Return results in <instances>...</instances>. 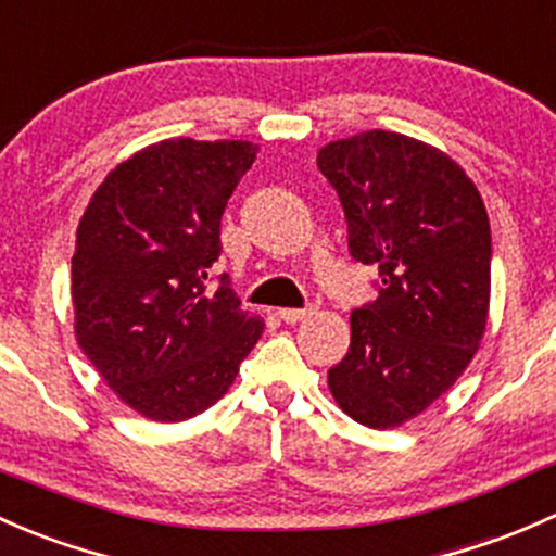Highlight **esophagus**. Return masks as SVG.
<instances>
[{
	"label": "esophagus",
	"instance_id": "34e87169",
	"mask_svg": "<svg viewBox=\"0 0 556 556\" xmlns=\"http://www.w3.org/2000/svg\"><path fill=\"white\" fill-rule=\"evenodd\" d=\"M314 314V306H306V308H279V319L288 325H298L303 323L306 317H312Z\"/></svg>",
	"mask_w": 556,
	"mask_h": 556
}]
</instances>
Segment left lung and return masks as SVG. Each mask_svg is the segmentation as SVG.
<instances>
[{"label":"left lung","mask_w":556,"mask_h":556,"mask_svg":"<svg viewBox=\"0 0 556 556\" xmlns=\"http://www.w3.org/2000/svg\"><path fill=\"white\" fill-rule=\"evenodd\" d=\"M349 224V253L376 263L378 298L352 312L349 354L327 386L349 418L394 429L464 376L490 312V220L445 151L367 130L319 149Z\"/></svg>","instance_id":"left-lung-1"}]
</instances>
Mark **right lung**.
Listing matches in <instances>:
<instances>
[{
	"instance_id": "1",
	"label": "right lung",
	"mask_w": 556,
	"mask_h": 556,
	"mask_svg": "<svg viewBox=\"0 0 556 556\" xmlns=\"http://www.w3.org/2000/svg\"><path fill=\"white\" fill-rule=\"evenodd\" d=\"M255 154L250 140L151 143L106 175L79 220L74 336L109 389L156 424L215 405L263 332L226 274L210 285L220 215Z\"/></svg>"
}]
</instances>
